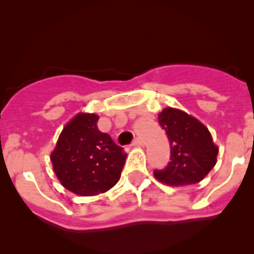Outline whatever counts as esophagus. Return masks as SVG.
Returning a JSON list of instances; mask_svg holds the SVG:
<instances>
[{
	"label": "esophagus",
	"mask_w": 254,
	"mask_h": 254,
	"mask_svg": "<svg viewBox=\"0 0 254 254\" xmlns=\"http://www.w3.org/2000/svg\"><path fill=\"white\" fill-rule=\"evenodd\" d=\"M132 146H136V147L143 146V141L141 140V138H134L133 142H132Z\"/></svg>",
	"instance_id": "esophagus-1"
}]
</instances>
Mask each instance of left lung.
Returning <instances> with one entry per match:
<instances>
[{"label":"left lung","instance_id":"left-lung-1","mask_svg":"<svg viewBox=\"0 0 254 254\" xmlns=\"http://www.w3.org/2000/svg\"><path fill=\"white\" fill-rule=\"evenodd\" d=\"M159 123L170 143V161L154 177L163 185L183 187L198 183L215 167L219 147L208 128L193 116L168 107L159 113Z\"/></svg>","mask_w":254,"mask_h":254}]
</instances>
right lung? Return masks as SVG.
Listing matches in <instances>:
<instances>
[{"mask_svg":"<svg viewBox=\"0 0 254 254\" xmlns=\"http://www.w3.org/2000/svg\"><path fill=\"white\" fill-rule=\"evenodd\" d=\"M99 116L77 113L66 123L51 154L61 185L77 196H98L117 185L127 154L98 129Z\"/></svg>","mask_w":254,"mask_h":254,"instance_id":"add662e5","label":"right lung"}]
</instances>
